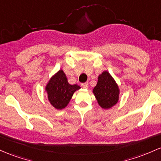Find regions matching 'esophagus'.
Instances as JSON below:
<instances>
[{
	"instance_id": "34e87169",
	"label": "esophagus",
	"mask_w": 161,
	"mask_h": 161,
	"mask_svg": "<svg viewBox=\"0 0 161 161\" xmlns=\"http://www.w3.org/2000/svg\"><path fill=\"white\" fill-rule=\"evenodd\" d=\"M81 86H82L83 88H88V86H89V83L88 82H86V83H84V84H81Z\"/></svg>"
}]
</instances>
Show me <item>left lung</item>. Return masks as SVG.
<instances>
[{
  "label": "left lung",
  "instance_id": "obj_1",
  "mask_svg": "<svg viewBox=\"0 0 161 161\" xmlns=\"http://www.w3.org/2000/svg\"><path fill=\"white\" fill-rule=\"evenodd\" d=\"M98 103L103 109H109L117 103L119 90L108 71H103L98 77V82L93 89Z\"/></svg>",
  "mask_w": 161,
  "mask_h": 161
}]
</instances>
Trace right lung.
I'll use <instances>...</instances> for the list:
<instances>
[{"mask_svg": "<svg viewBox=\"0 0 161 161\" xmlns=\"http://www.w3.org/2000/svg\"><path fill=\"white\" fill-rule=\"evenodd\" d=\"M80 88L77 84H68L65 74L60 70L50 79L46 90L50 103L55 109H62L70 102L74 93Z\"/></svg>", "mask_w": 161, "mask_h": 161, "instance_id": "1", "label": "right lung"}]
</instances>
